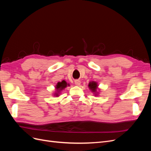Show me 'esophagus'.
I'll use <instances>...</instances> for the list:
<instances>
[{"label":"esophagus","mask_w":151,"mask_h":151,"mask_svg":"<svg viewBox=\"0 0 151 151\" xmlns=\"http://www.w3.org/2000/svg\"><path fill=\"white\" fill-rule=\"evenodd\" d=\"M74 83H75V84L79 86V85L81 84V81H79V80H76L74 81Z\"/></svg>","instance_id":"34e87169"}]
</instances>
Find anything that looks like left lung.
<instances>
[{
  "instance_id": "obj_1",
  "label": "left lung",
  "mask_w": 151,
  "mask_h": 151,
  "mask_svg": "<svg viewBox=\"0 0 151 151\" xmlns=\"http://www.w3.org/2000/svg\"><path fill=\"white\" fill-rule=\"evenodd\" d=\"M89 89L93 91L94 93L96 92V89L98 88V85L97 83H95V82H91V83L89 84Z\"/></svg>"
}]
</instances>
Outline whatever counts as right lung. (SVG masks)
Returning a JSON list of instances; mask_svg holds the SVG:
<instances>
[{
	"instance_id": "obj_1",
	"label": "right lung",
	"mask_w": 151,
	"mask_h": 151,
	"mask_svg": "<svg viewBox=\"0 0 151 151\" xmlns=\"http://www.w3.org/2000/svg\"><path fill=\"white\" fill-rule=\"evenodd\" d=\"M67 86H68V84L66 83V82L65 81H62V82H60V83H57V85L56 86V89L59 92V91H61L64 88H65ZM55 94L56 96H58V94Z\"/></svg>"
}]
</instances>
